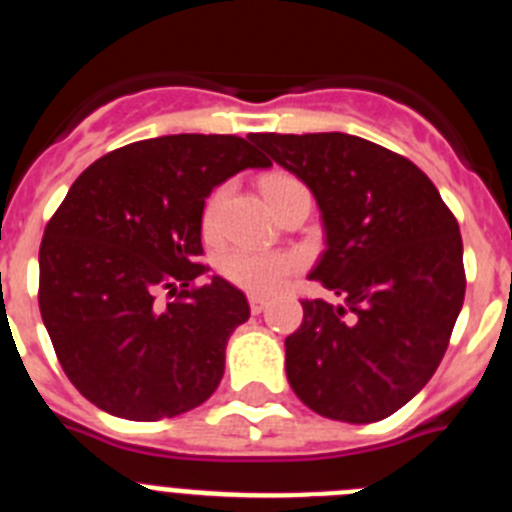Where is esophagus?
Returning a JSON list of instances; mask_svg holds the SVG:
<instances>
[{
  "label": "esophagus",
  "mask_w": 512,
  "mask_h": 512,
  "mask_svg": "<svg viewBox=\"0 0 512 512\" xmlns=\"http://www.w3.org/2000/svg\"><path fill=\"white\" fill-rule=\"evenodd\" d=\"M248 305H251L253 315H259V312L266 310V305H269V297H264V295H248Z\"/></svg>",
  "instance_id": "34e87169"
}]
</instances>
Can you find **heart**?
Masks as SVG:
<instances>
[{"mask_svg":"<svg viewBox=\"0 0 512 512\" xmlns=\"http://www.w3.org/2000/svg\"><path fill=\"white\" fill-rule=\"evenodd\" d=\"M289 184L297 182L295 179H289V176H269L264 182L266 197L277 194L279 189L289 187ZM225 194H228V189L220 187L212 194L210 202H207L205 215H202L205 230H212L217 225ZM297 266H300V259L292 256V253L253 251V248H233V251L225 253L223 261H220V269H223L225 277L233 284H238V287L248 289V292H274Z\"/></svg>","mask_w":512,"mask_h":512,"instance_id":"obj_1","label":"heart"}]
</instances>
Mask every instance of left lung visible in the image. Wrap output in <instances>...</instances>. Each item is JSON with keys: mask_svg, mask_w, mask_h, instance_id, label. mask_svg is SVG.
I'll return each instance as SVG.
<instances>
[{"mask_svg": "<svg viewBox=\"0 0 512 512\" xmlns=\"http://www.w3.org/2000/svg\"><path fill=\"white\" fill-rule=\"evenodd\" d=\"M318 202L325 251L307 274L341 305L305 300L287 379L343 423L397 413L441 364L464 305L456 217L413 161L346 133L251 135Z\"/></svg>", "mask_w": 512, "mask_h": 512, "instance_id": "8db88e82", "label": "left lung"}]
</instances>
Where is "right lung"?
<instances>
[{"label": "right lung", "mask_w": 512, "mask_h": 512, "mask_svg": "<svg viewBox=\"0 0 512 512\" xmlns=\"http://www.w3.org/2000/svg\"><path fill=\"white\" fill-rule=\"evenodd\" d=\"M238 135H161L94 161L40 243V315L63 372L104 413L174 418L223 379L246 295L205 277L202 212L243 169H269ZM158 288L177 295L161 306Z\"/></svg>", "instance_id": "obj_1"}]
</instances>
